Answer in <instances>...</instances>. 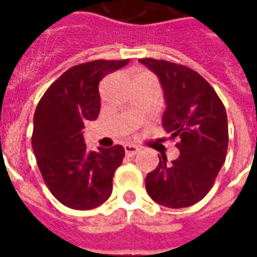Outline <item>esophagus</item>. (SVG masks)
Masks as SVG:
<instances>
[{
    "label": "esophagus",
    "instance_id": "34e87169",
    "mask_svg": "<svg viewBox=\"0 0 257 257\" xmlns=\"http://www.w3.org/2000/svg\"><path fill=\"white\" fill-rule=\"evenodd\" d=\"M124 152H126L127 156H134L140 152V148H137L136 145H131V144H127L124 145Z\"/></svg>",
    "mask_w": 257,
    "mask_h": 257
}]
</instances>
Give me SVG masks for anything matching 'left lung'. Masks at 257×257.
Here are the masks:
<instances>
[{"instance_id": "1", "label": "left lung", "mask_w": 257, "mask_h": 257, "mask_svg": "<svg viewBox=\"0 0 257 257\" xmlns=\"http://www.w3.org/2000/svg\"><path fill=\"white\" fill-rule=\"evenodd\" d=\"M158 77L167 109L164 128L179 138L180 156L168 163L160 157L157 168L148 173L145 184L156 203L181 209L206 196L221 171L227 150V116L222 101L211 85L188 67L140 59Z\"/></svg>"}]
</instances>
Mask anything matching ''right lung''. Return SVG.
I'll return each instance as SVG.
<instances>
[{
    "label": "right lung",
    "mask_w": 257,
    "mask_h": 257,
    "mask_svg": "<svg viewBox=\"0 0 257 257\" xmlns=\"http://www.w3.org/2000/svg\"><path fill=\"white\" fill-rule=\"evenodd\" d=\"M130 59L92 61L65 71L43 94L34 115L32 149L46 186L74 210L103 204L112 192V177L123 161L120 145L86 149L84 123L100 112L99 82Z\"/></svg>",
    "instance_id": "add662e5"
}]
</instances>
